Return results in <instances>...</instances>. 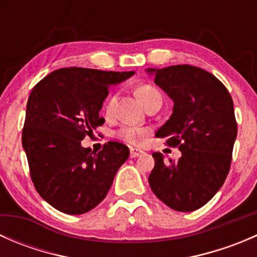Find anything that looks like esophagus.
Here are the masks:
<instances>
[{"mask_svg": "<svg viewBox=\"0 0 257 257\" xmlns=\"http://www.w3.org/2000/svg\"><path fill=\"white\" fill-rule=\"evenodd\" d=\"M141 154H143V152L142 150H138V149H131V158H137L139 157Z\"/></svg>", "mask_w": 257, "mask_h": 257, "instance_id": "1", "label": "esophagus"}]
</instances>
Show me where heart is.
Instances as JSON below:
<instances>
[{
	"label": "heart",
	"instance_id": "1",
	"mask_svg": "<svg viewBox=\"0 0 257 257\" xmlns=\"http://www.w3.org/2000/svg\"><path fill=\"white\" fill-rule=\"evenodd\" d=\"M137 94H138L139 99L142 100V103L147 107L149 103H152L153 100L157 99V98L162 97L159 90L155 87L150 84H143L141 87H138L137 89ZM115 95H110L107 100V104H105V110L108 114L113 112L114 105H115ZM149 131L145 128H141V126H132V125H125L121 126L120 129L115 132V137L119 138L120 141L125 142V143L138 145L142 144L144 142V139L147 138Z\"/></svg>",
	"mask_w": 257,
	"mask_h": 257
}]
</instances>
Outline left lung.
Instances as JSON below:
<instances>
[{"instance_id":"1","label":"left lung","mask_w":257,"mask_h":257,"mask_svg":"<svg viewBox=\"0 0 257 257\" xmlns=\"http://www.w3.org/2000/svg\"><path fill=\"white\" fill-rule=\"evenodd\" d=\"M147 71L174 102L169 120L155 136L168 138L167 145L181 152L169 163L162 153H153L149 185L169 208L194 211L211 200L229 174L237 136L232 98L216 77L199 67Z\"/></svg>"}]
</instances>
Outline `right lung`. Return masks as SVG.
Instances as JSON below:
<instances>
[{"label":"right lung","mask_w":257,"mask_h":257,"mask_svg":"<svg viewBox=\"0 0 257 257\" xmlns=\"http://www.w3.org/2000/svg\"><path fill=\"white\" fill-rule=\"evenodd\" d=\"M134 72L61 68L33 87L26 109L22 145L36 190L49 205L80 215L98 205L128 159L129 149L108 142L99 153L80 142L104 123L99 110L109 85Z\"/></svg>","instance_id":"add662e5"}]
</instances>
